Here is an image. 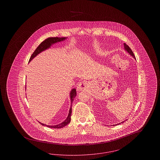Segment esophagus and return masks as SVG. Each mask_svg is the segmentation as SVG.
I'll return each mask as SVG.
<instances>
[{"label":"esophagus","mask_w":160,"mask_h":160,"mask_svg":"<svg viewBox=\"0 0 160 160\" xmlns=\"http://www.w3.org/2000/svg\"><path fill=\"white\" fill-rule=\"evenodd\" d=\"M88 86H89V84H88V82H80V84H78L77 89L78 91H85V90L87 89Z\"/></svg>","instance_id":"obj_1"}]
</instances>
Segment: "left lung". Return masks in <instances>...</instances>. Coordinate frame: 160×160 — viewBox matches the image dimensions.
Instances as JSON below:
<instances>
[{
	"mask_svg": "<svg viewBox=\"0 0 160 160\" xmlns=\"http://www.w3.org/2000/svg\"><path fill=\"white\" fill-rule=\"evenodd\" d=\"M124 47H125V50L127 51V52H128V53H129L132 56H133V58H134V59H136V57H135V56H134V54L133 53V52H132V51L131 50V49L129 48V46H128V45H127L125 43H124ZM123 122H121V123H123Z\"/></svg>",
	"mask_w": 160,
	"mask_h": 160,
	"instance_id": "1",
	"label": "left lung"
}]
</instances>
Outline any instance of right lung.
<instances>
[{
	"label": "right lung",
	"instance_id": "obj_1",
	"mask_svg": "<svg viewBox=\"0 0 160 160\" xmlns=\"http://www.w3.org/2000/svg\"><path fill=\"white\" fill-rule=\"evenodd\" d=\"M66 38H65V37H63V38H58V37H51L50 38H50H47L38 46V47L36 48V50L34 51V52L31 55V58H30L29 62H30L33 58H34L39 53L45 50L47 48H49L50 46H52V44H54L56 42H60L61 41H63ZM76 89L74 88L71 91V93H70V98H71V106L70 107V109H69V111L68 116L67 118L65 119V121H64L62 123H61L59 125H53V126L46 125L47 127H48L49 128H63L64 127L67 125L69 123L71 122V113H72V103L74 101V98L76 97ZM40 123L42 125H46L43 123Z\"/></svg>",
	"mask_w": 160,
	"mask_h": 160
}]
</instances>
